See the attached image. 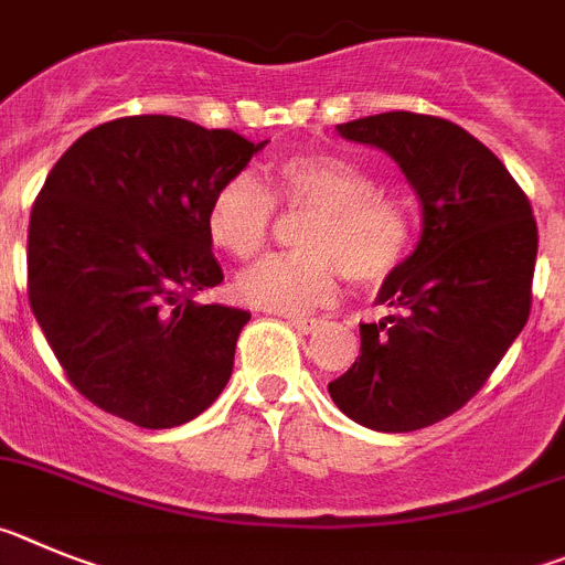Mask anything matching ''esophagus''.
<instances>
[{
  "label": "esophagus",
  "mask_w": 565,
  "mask_h": 565,
  "mask_svg": "<svg viewBox=\"0 0 565 565\" xmlns=\"http://www.w3.org/2000/svg\"><path fill=\"white\" fill-rule=\"evenodd\" d=\"M284 320H287L289 327H295L298 332H303V334L315 332V329L320 327L318 318H307V315H284Z\"/></svg>",
  "instance_id": "1"
}]
</instances>
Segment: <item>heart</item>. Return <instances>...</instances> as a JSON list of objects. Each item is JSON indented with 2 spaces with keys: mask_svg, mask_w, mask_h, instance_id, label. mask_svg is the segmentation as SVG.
Listing matches in <instances>:
<instances>
[{
  "mask_svg": "<svg viewBox=\"0 0 565 565\" xmlns=\"http://www.w3.org/2000/svg\"><path fill=\"white\" fill-rule=\"evenodd\" d=\"M276 200L312 207L295 253L270 256L242 273L236 295L267 312H307L332 301L340 276L374 287L399 270L414 242V220L403 200L380 191L360 162L327 151L292 154L273 169V194L258 177L233 174L213 191L205 225L213 245L247 262L270 238Z\"/></svg>",
  "mask_w": 565,
  "mask_h": 565,
  "instance_id": "b5f03b06",
  "label": "heart"
}]
</instances>
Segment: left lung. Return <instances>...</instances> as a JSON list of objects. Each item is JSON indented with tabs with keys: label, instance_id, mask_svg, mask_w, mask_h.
Returning a JSON list of instances; mask_svg holds the SVG:
<instances>
[{
	"label": "left lung",
	"instance_id": "8db88e82",
	"mask_svg": "<svg viewBox=\"0 0 565 565\" xmlns=\"http://www.w3.org/2000/svg\"><path fill=\"white\" fill-rule=\"evenodd\" d=\"M338 131L394 157L422 202V236L380 287L394 315L360 323V358L329 396L365 428L408 434L470 403L521 334L537 225L504 162L450 120L383 111Z\"/></svg>",
	"mask_w": 565,
	"mask_h": 565
}]
</instances>
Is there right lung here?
<instances>
[{"mask_svg": "<svg viewBox=\"0 0 565 565\" xmlns=\"http://www.w3.org/2000/svg\"><path fill=\"white\" fill-rule=\"evenodd\" d=\"M264 146L135 115L81 135L44 180L28 231L30 309L70 383L106 414L177 428L231 380L250 312L194 301L222 284L205 216Z\"/></svg>", "mask_w": 565, "mask_h": 565, "instance_id": "obj_1", "label": "right lung"}]
</instances>
